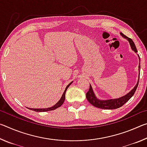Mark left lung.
<instances>
[{
	"label": "left lung",
	"instance_id": "8db88e82",
	"mask_svg": "<svg viewBox=\"0 0 147 147\" xmlns=\"http://www.w3.org/2000/svg\"><path fill=\"white\" fill-rule=\"evenodd\" d=\"M120 34L122 36L123 38L126 39L129 42V44H130V47L131 50L135 52L136 53H138V51H137L136 47L135 44L131 40L130 38L126 37L125 35H124L123 33H120ZM138 57L139 58V54H138ZM139 59V78H138V81L137 82V84L135 86V87L131 89V90L126 94L125 95H124L121 97H119L117 98H113V99H108V100H101V99H98L96 97L95 94H94V91L93 90V88L90 84V86H89V89L88 93H86V98L87 100L92 105L94 106V107H96V108H100V109H117L123 106L124 104L130 100V98L134 95V94L135 93L136 91V89L138 88V84H139V74H140V58Z\"/></svg>",
	"mask_w": 147,
	"mask_h": 147
}]
</instances>
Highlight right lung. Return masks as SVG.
<instances>
[{"label": "right lung", "mask_w": 147, "mask_h": 147, "mask_svg": "<svg viewBox=\"0 0 147 147\" xmlns=\"http://www.w3.org/2000/svg\"><path fill=\"white\" fill-rule=\"evenodd\" d=\"M73 82H71L70 84H69L67 86L66 88H65V91L63 92V94H62L61 98L59 99L58 102H57L56 104H54L53 106L50 107V108H27L31 109V110H33L34 111H37V112H44V111H48L54 110V109H56V108H59V107H60L62 105V104H63L64 101H65V93H66L67 89H68L69 86H70Z\"/></svg>", "instance_id": "1"}]
</instances>
